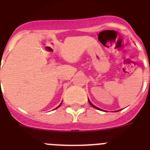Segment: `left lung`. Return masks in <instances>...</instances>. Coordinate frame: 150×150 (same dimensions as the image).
Returning a JSON list of instances; mask_svg holds the SVG:
<instances>
[{"mask_svg": "<svg viewBox=\"0 0 150 150\" xmlns=\"http://www.w3.org/2000/svg\"><path fill=\"white\" fill-rule=\"evenodd\" d=\"M88 102H89V103H90V105H91V106H93V108L96 109V110H100V108H98V107H96V106H94V105L92 103L90 102V100H88Z\"/></svg>", "mask_w": 150, "mask_h": 150, "instance_id": "left-lung-1", "label": "left lung"}]
</instances>
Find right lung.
<instances>
[{"label": "right lung", "mask_w": 150, "mask_h": 150, "mask_svg": "<svg viewBox=\"0 0 150 150\" xmlns=\"http://www.w3.org/2000/svg\"><path fill=\"white\" fill-rule=\"evenodd\" d=\"M0 81H1V80H0ZM58 106L57 107V108H58V107H59V106ZM57 108H56V109H57Z\"/></svg>", "instance_id": "add662e5"}]
</instances>
